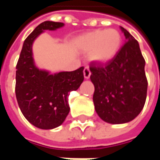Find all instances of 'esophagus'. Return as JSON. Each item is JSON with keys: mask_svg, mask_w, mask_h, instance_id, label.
Wrapping results in <instances>:
<instances>
[{"mask_svg": "<svg viewBox=\"0 0 160 160\" xmlns=\"http://www.w3.org/2000/svg\"><path fill=\"white\" fill-rule=\"evenodd\" d=\"M83 73H84V77H85V79H87H87H89L91 76V72H90V69H89V68L86 67L83 71Z\"/></svg>", "mask_w": 160, "mask_h": 160, "instance_id": "esophagus-1", "label": "esophagus"}]
</instances>
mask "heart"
<instances>
[{
	"mask_svg": "<svg viewBox=\"0 0 160 160\" xmlns=\"http://www.w3.org/2000/svg\"><path fill=\"white\" fill-rule=\"evenodd\" d=\"M122 37L116 29L94 30L81 35L78 45L84 52L89 53L93 62L104 64L114 59L120 51Z\"/></svg>",
	"mask_w": 160,
	"mask_h": 160,
	"instance_id": "1",
	"label": "heart"
}]
</instances>
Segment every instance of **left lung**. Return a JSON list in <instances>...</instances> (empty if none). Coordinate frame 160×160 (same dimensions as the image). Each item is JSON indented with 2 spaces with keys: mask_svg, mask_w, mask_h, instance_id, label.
Returning <instances> with one entry per match:
<instances>
[{
  "mask_svg": "<svg viewBox=\"0 0 160 160\" xmlns=\"http://www.w3.org/2000/svg\"><path fill=\"white\" fill-rule=\"evenodd\" d=\"M126 42L118 56L104 66L92 62L93 103L98 117L111 124L134 120L144 107L148 80L145 60L137 40L120 26Z\"/></svg>",
  "mask_w": 160,
  "mask_h": 160,
  "instance_id": "left-lung-1",
  "label": "left lung"
}]
</instances>
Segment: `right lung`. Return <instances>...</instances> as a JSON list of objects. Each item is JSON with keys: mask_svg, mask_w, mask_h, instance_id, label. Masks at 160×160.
<instances>
[{"mask_svg": "<svg viewBox=\"0 0 160 160\" xmlns=\"http://www.w3.org/2000/svg\"><path fill=\"white\" fill-rule=\"evenodd\" d=\"M64 24L44 21L37 26L23 43L16 66L15 93L19 109L30 123L41 129L59 127L70 111L68 95L84 80L81 67L71 72L52 74L40 69L33 59L32 44L44 31H56Z\"/></svg>", "mask_w": 160, "mask_h": 160, "instance_id": "add662e5", "label": "right lung"}]
</instances>
